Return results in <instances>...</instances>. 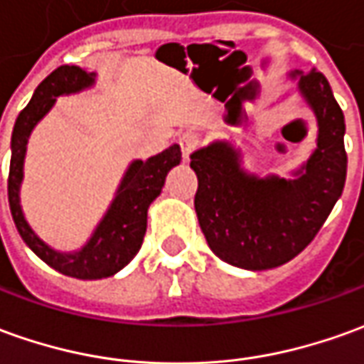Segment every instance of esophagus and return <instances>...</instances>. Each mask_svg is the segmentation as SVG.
I'll return each mask as SVG.
<instances>
[{
	"label": "esophagus",
	"mask_w": 364,
	"mask_h": 364,
	"mask_svg": "<svg viewBox=\"0 0 364 364\" xmlns=\"http://www.w3.org/2000/svg\"><path fill=\"white\" fill-rule=\"evenodd\" d=\"M198 142H200V136L194 134V132H184V134L178 139V144H180V149H182V156H184V160H188L190 154L196 150Z\"/></svg>",
	"instance_id": "34e87169"
}]
</instances>
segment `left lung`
Listing matches in <instances>:
<instances>
[{
	"mask_svg": "<svg viewBox=\"0 0 364 364\" xmlns=\"http://www.w3.org/2000/svg\"><path fill=\"white\" fill-rule=\"evenodd\" d=\"M317 119V149L293 178H259L242 154L215 140L190 156L196 172L198 222L210 250L242 269H272L311 244L343 194L347 178L345 117L319 71L291 73Z\"/></svg>",
	"mask_w": 364,
	"mask_h": 364,
	"instance_id": "left-lung-1",
	"label": "left lung"
}]
</instances>
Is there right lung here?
I'll use <instances>...</instances> for the list:
<instances>
[{
  "instance_id": "obj_1",
  "label": "right lung",
  "mask_w": 364,
  "mask_h": 364,
  "mask_svg": "<svg viewBox=\"0 0 364 364\" xmlns=\"http://www.w3.org/2000/svg\"><path fill=\"white\" fill-rule=\"evenodd\" d=\"M95 73H89L77 65H63L41 81L35 89L29 105L15 120L11 134V164L7 180V198L14 215L15 228L29 250L41 257L47 265L63 275L75 279H102L120 272L130 259L139 254L144 234H146V215L149 206L162 192L166 174L180 164L182 152L178 144L162 150L149 160H134L127 168L120 186L114 194L112 204L102 215V220L92 232L89 242L79 252H57L47 245L31 230L25 220L19 204V188L23 180V160L27 140L35 124L53 109L57 97L85 91L95 85Z\"/></svg>"
}]
</instances>
